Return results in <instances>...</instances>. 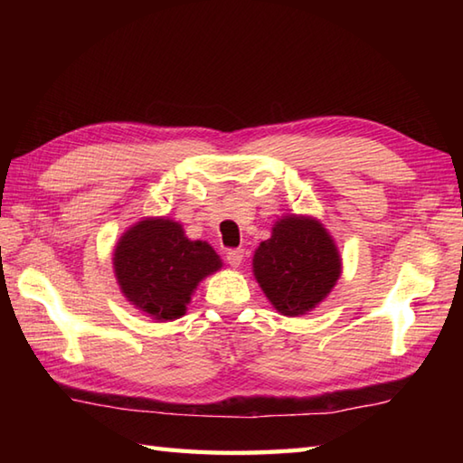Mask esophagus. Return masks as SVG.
Segmentation results:
<instances>
[{"label":"esophagus","instance_id":"34e87169","mask_svg":"<svg viewBox=\"0 0 463 463\" xmlns=\"http://www.w3.org/2000/svg\"><path fill=\"white\" fill-rule=\"evenodd\" d=\"M242 257H244V250H242V249H231V250H226V260H229L231 267H234V269L241 267Z\"/></svg>","mask_w":463,"mask_h":463}]
</instances>
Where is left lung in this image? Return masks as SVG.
Listing matches in <instances>:
<instances>
[{
	"mask_svg": "<svg viewBox=\"0 0 463 463\" xmlns=\"http://www.w3.org/2000/svg\"><path fill=\"white\" fill-rule=\"evenodd\" d=\"M254 279L284 317H300L328 297L340 279L334 239L312 216H282L252 257Z\"/></svg>",
	"mask_w": 463,
	"mask_h": 463,
	"instance_id": "8db88e82",
	"label": "left lung"
}]
</instances>
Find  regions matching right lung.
I'll return each instance as SVG.
<instances>
[{"label": "right lung", "instance_id": "obj_1", "mask_svg": "<svg viewBox=\"0 0 463 463\" xmlns=\"http://www.w3.org/2000/svg\"><path fill=\"white\" fill-rule=\"evenodd\" d=\"M221 267L209 242L186 239L183 226L165 216L133 224L113 252L123 297L156 322L181 318L199 282Z\"/></svg>", "mask_w": 463, "mask_h": 463}]
</instances>
